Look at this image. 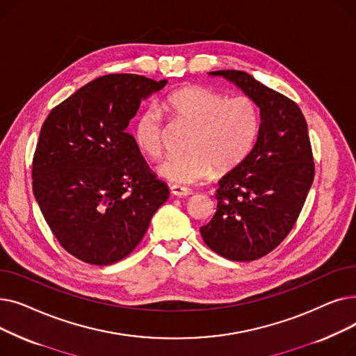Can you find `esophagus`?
<instances>
[{"mask_svg": "<svg viewBox=\"0 0 356 356\" xmlns=\"http://www.w3.org/2000/svg\"><path fill=\"white\" fill-rule=\"evenodd\" d=\"M170 193L173 196H177V197H184V196H191L192 191L191 189H186V188H181V186L173 184V186H170Z\"/></svg>", "mask_w": 356, "mask_h": 356, "instance_id": "34e87169", "label": "esophagus"}]
</instances>
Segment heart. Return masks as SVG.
<instances>
[{
  "label": "heart",
  "instance_id": "obj_1",
  "mask_svg": "<svg viewBox=\"0 0 356 356\" xmlns=\"http://www.w3.org/2000/svg\"><path fill=\"white\" fill-rule=\"evenodd\" d=\"M175 124L191 128L186 154L167 159L159 175L176 184H193L231 173L244 163L257 144L261 112L247 97L228 95L204 86H184L164 99ZM133 141L143 154L159 159L163 153V118L156 106L141 109L134 122Z\"/></svg>",
  "mask_w": 356,
  "mask_h": 356
}]
</instances>
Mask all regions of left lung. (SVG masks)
<instances>
[{"instance_id": "obj_1", "label": "left lung", "mask_w": 356, "mask_h": 356, "mask_svg": "<svg viewBox=\"0 0 356 356\" xmlns=\"http://www.w3.org/2000/svg\"><path fill=\"white\" fill-rule=\"evenodd\" d=\"M209 74L229 81L257 102L261 127L250 157L219 180L216 212L200 234L216 254L254 261L287 236L310 191L314 163L307 124L296 102L247 72Z\"/></svg>"}]
</instances>
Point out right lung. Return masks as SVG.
<instances>
[{
    "label": "right lung",
    "mask_w": 356,
    "mask_h": 356,
    "mask_svg": "<svg viewBox=\"0 0 356 356\" xmlns=\"http://www.w3.org/2000/svg\"><path fill=\"white\" fill-rule=\"evenodd\" d=\"M167 81L115 73L92 81L50 111L33 159V192L60 245L109 266L143 239L168 186L156 179L127 127Z\"/></svg>",
    "instance_id": "right-lung-1"
}]
</instances>
